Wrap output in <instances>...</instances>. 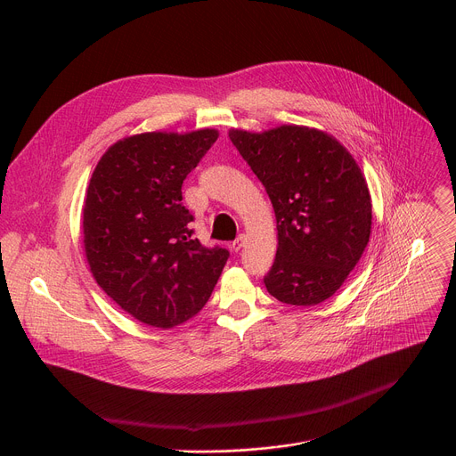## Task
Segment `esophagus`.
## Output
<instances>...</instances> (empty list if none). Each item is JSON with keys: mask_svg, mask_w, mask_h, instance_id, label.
Masks as SVG:
<instances>
[{"mask_svg": "<svg viewBox=\"0 0 456 456\" xmlns=\"http://www.w3.org/2000/svg\"><path fill=\"white\" fill-rule=\"evenodd\" d=\"M243 245H245V236L241 234V236H238V238L231 243V248H232L234 252H240V250L243 248Z\"/></svg>", "mask_w": 456, "mask_h": 456, "instance_id": "1", "label": "esophagus"}]
</instances>
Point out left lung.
Instances as JSON below:
<instances>
[{
  "instance_id": "obj_1",
  "label": "left lung",
  "mask_w": 456,
  "mask_h": 456,
  "mask_svg": "<svg viewBox=\"0 0 456 456\" xmlns=\"http://www.w3.org/2000/svg\"><path fill=\"white\" fill-rule=\"evenodd\" d=\"M229 139L264 183L278 250L264 283L278 301L314 306L346 281L368 245L371 197L352 153L322 129L231 127Z\"/></svg>"
}]
</instances>
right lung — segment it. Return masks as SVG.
Wrapping results in <instances>:
<instances>
[{"label":"right lung","mask_w":456,"mask_h":456,"mask_svg":"<svg viewBox=\"0 0 456 456\" xmlns=\"http://www.w3.org/2000/svg\"><path fill=\"white\" fill-rule=\"evenodd\" d=\"M218 129L146 132L111 144L83 206V247L97 285L132 317L169 330L197 315L225 267L189 229L183 178L216 142Z\"/></svg>","instance_id":"obj_1"}]
</instances>
